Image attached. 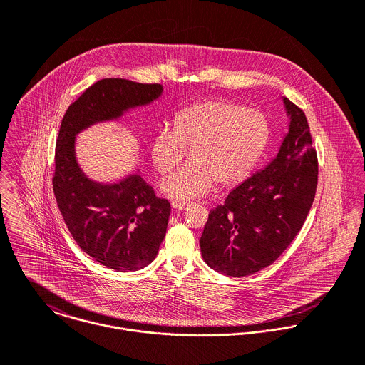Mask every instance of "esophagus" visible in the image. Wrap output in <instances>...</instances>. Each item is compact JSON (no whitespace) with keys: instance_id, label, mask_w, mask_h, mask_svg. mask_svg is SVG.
Here are the masks:
<instances>
[{"instance_id":"esophagus-1","label":"esophagus","mask_w":365,"mask_h":365,"mask_svg":"<svg viewBox=\"0 0 365 365\" xmlns=\"http://www.w3.org/2000/svg\"><path fill=\"white\" fill-rule=\"evenodd\" d=\"M171 207L177 210H184V209L188 208L190 204L188 202H182V201H173L171 202Z\"/></svg>"}]
</instances>
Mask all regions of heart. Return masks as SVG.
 I'll return each instance as SVG.
<instances>
[{
	"label": "heart",
	"mask_w": 365,
	"mask_h": 365,
	"mask_svg": "<svg viewBox=\"0 0 365 365\" xmlns=\"http://www.w3.org/2000/svg\"><path fill=\"white\" fill-rule=\"evenodd\" d=\"M268 136V120L256 109L223 100L182 109L174 128L158 129L150 143V158L160 174L173 171L190 149L191 160L161 181V192L190 201L208 194L216 181L240 182L260 158Z\"/></svg>",
	"instance_id": "obj_1"
}]
</instances>
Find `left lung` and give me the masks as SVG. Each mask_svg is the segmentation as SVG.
I'll use <instances>...</instances> for the list:
<instances>
[{"label":"left lung","mask_w":365,"mask_h":365,"mask_svg":"<svg viewBox=\"0 0 365 365\" xmlns=\"http://www.w3.org/2000/svg\"><path fill=\"white\" fill-rule=\"evenodd\" d=\"M289 128L277 156L209 212L200 239L205 262L227 277L268 267L301 230L317 185V156L307 116L282 98Z\"/></svg>","instance_id":"1"}]
</instances>
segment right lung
<instances>
[{"mask_svg":"<svg viewBox=\"0 0 365 365\" xmlns=\"http://www.w3.org/2000/svg\"><path fill=\"white\" fill-rule=\"evenodd\" d=\"M161 94L160 84L104 78L67 108L60 125L53 174L57 207L80 249L115 271H136L156 259L171 207L138 173L112 184L88 178L77 163L76 135Z\"/></svg>","mask_w":365,"mask_h":365,"instance_id":"right-lung-1","label":"right lung"}]
</instances>
